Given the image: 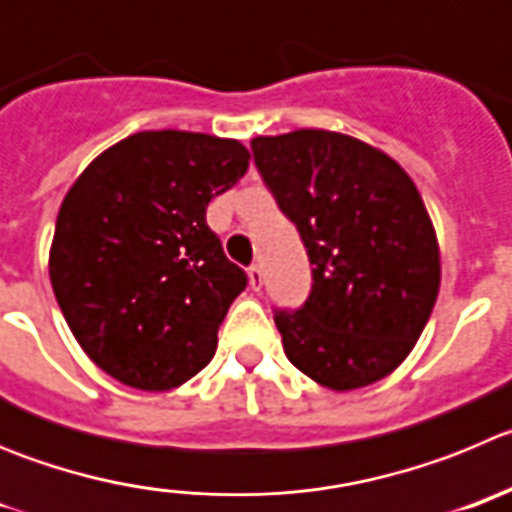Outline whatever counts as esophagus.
<instances>
[{
  "label": "esophagus",
  "mask_w": 512,
  "mask_h": 512,
  "mask_svg": "<svg viewBox=\"0 0 512 512\" xmlns=\"http://www.w3.org/2000/svg\"><path fill=\"white\" fill-rule=\"evenodd\" d=\"M247 275H250V285H252V288L260 290L262 288V267L255 262V265H250Z\"/></svg>",
  "instance_id": "obj_1"
}]
</instances>
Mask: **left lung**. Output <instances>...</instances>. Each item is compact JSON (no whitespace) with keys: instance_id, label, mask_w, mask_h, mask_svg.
<instances>
[{"instance_id":"left-lung-1","label":"left lung","mask_w":512,"mask_h":512,"mask_svg":"<svg viewBox=\"0 0 512 512\" xmlns=\"http://www.w3.org/2000/svg\"><path fill=\"white\" fill-rule=\"evenodd\" d=\"M252 155L311 260V293L275 308L285 357L344 393L408 357L439 296V245L421 193L385 153L349 135L255 137Z\"/></svg>"}]
</instances>
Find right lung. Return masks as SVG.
I'll use <instances>...</instances> for the list:
<instances>
[{
	"mask_svg": "<svg viewBox=\"0 0 512 512\" xmlns=\"http://www.w3.org/2000/svg\"><path fill=\"white\" fill-rule=\"evenodd\" d=\"M247 165L237 140L137 132L66 193L50 283L76 342L114 380L160 393L211 362L247 273L227 260L206 206Z\"/></svg>",
	"mask_w": 512,
	"mask_h": 512,
	"instance_id": "right-lung-1",
	"label": "right lung"
}]
</instances>
